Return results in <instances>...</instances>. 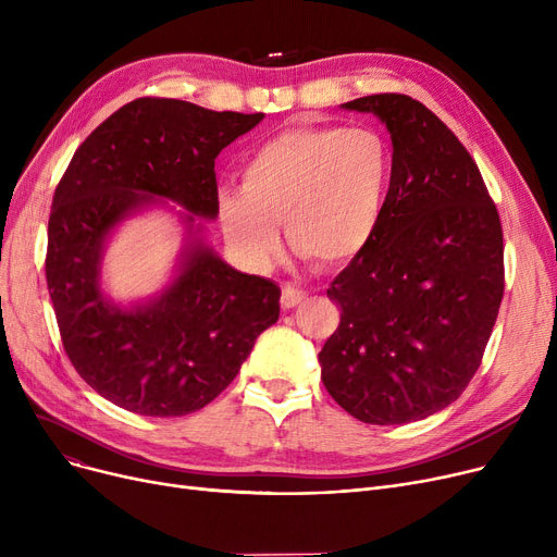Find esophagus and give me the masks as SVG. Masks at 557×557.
Segmentation results:
<instances>
[{
	"label": "esophagus",
	"mask_w": 557,
	"mask_h": 557,
	"mask_svg": "<svg viewBox=\"0 0 557 557\" xmlns=\"http://www.w3.org/2000/svg\"><path fill=\"white\" fill-rule=\"evenodd\" d=\"M305 298H307V294H305L302 288L290 286V284H284V286H282V307H284V309L298 307Z\"/></svg>",
	"instance_id": "esophagus-1"
}]
</instances>
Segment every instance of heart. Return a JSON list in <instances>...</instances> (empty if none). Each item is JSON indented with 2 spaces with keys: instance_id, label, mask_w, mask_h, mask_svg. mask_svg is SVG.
Returning a JSON list of instances; mask_svg holds the SVG:
<instances>
[{
  "instance_id": "heart-1",
  "label": "heart",
  "mask_w": 557,
  "mask_h": 557,
  "mask_svg": "<svg viewBox=\"0 0 557 557\" xmlns=\"http://www.w3.org/2000/svg\"><path fill=\"white\" fill-rule=\"evenodd\" d=\"M395 158L372 128L298 126L263 141L242 166V189L219 191V221L232 250L261 267L280 244L275 223L315 267L357 259L382 225Z\"/></svg>"
}]
</instances>
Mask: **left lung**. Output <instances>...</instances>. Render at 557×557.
Instances as JSON below:
<instances>
[{"mask_svg":"<svg viewBox=\"0 0 557 557\" xmlns=\"http://www.w3.org/2000/svg\"><path fill=\"white\" fill-rule=\"evenodd\" d=\"M395 178L372 244L327 288L341 325L318 355L327 393L366 424L443 411L481 366L504 298V234L481 171L420 101L372 95Z\"/></svg>","mask_w":557,"mask_h":557,"instance_id":"left-lung-1","label":"left lung"}]
</instances>
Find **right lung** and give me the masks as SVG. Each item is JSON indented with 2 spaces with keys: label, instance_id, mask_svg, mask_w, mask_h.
Instances as JSON below:
<instances>
[{
  "label": "right lung",
  "instance_id": "right-lung-1",
  "mask_svg": "<svg viewBox=\"0 0 557 557\" xmlns=\"http://www.w3.org/2000/svg\"><path fill=\"white\" fill-rule=\"evenodd\" d=\"M263 112H214L178 99H135L95 128L53 194L47 286L65 352L114 406L181 418L223 393L257 336L280 318V286L239 273L205 242L219 214L214 160ZM175 201L186 248L153 299L112 304L100 286L102 252L126 218Z\"/></svg>",
  "mask_w": 557,
  "mask_h": 557
}]
</instances>
